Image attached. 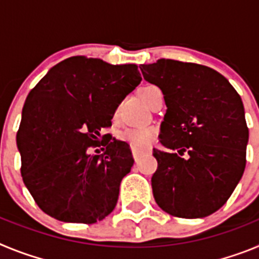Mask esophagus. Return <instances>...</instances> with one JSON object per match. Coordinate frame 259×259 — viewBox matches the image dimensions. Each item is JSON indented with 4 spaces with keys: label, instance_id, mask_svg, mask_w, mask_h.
I'll list each match as a JSON object with an SVG mask.
<instances>
[{
    "label": "esophagus",
    "instance_id": "obj_1",
    "mask_svg": "<svg viewBox=\"0 0 259 259\" xmlns=\"http://www.w3.org/2000/svg\"><path fill=\"white\" fill-rule=\"evenodd\" d=\"M131 150H132V154H134L135 159H137V158L140 157V155H143L144 153H150L149 148H144V149H139V148H136V146H134V145H131Z\"/></svg>",
    "mask_w": 259,
    "mask_h": 259
}]
</instances>
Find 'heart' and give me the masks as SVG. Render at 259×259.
Returning a JSON list of instances; mask_svg holds the SVG:
<instances>
[{"instance_id":"heart-1","label":"heart","mask_w":259,"mask_h":259,"mask_svg":"<svg viewBox=\"0 0 259 259\" xmlns=\"http://www.w3.org/2000/svg\"><path fill=\"white\" fill-rule=\"evenodd\" d=\"M158 89L154 85H146L140 89V96L146 104H149L150 96ZM155 135V128L152 125H131L125 127L124 130L119 132V139L123 141H127L131 145L135 146H145L152 143Z\"/></svg>"}]
</instances>
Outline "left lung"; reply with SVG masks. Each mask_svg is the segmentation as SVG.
<instances>
[{
    "mask_svg": "<svg viewBox=\"0 0 259 259\" xmlns=\"http://www.w3.org/2000/svg\"><path fill=\"white\" fill-rule=\"evenodd\" d=\"M146 81L163 93L166 114L153 196L178 218H203L221 209L241 179L249 130L241 97L223 75L206 66L158 59L141 65Z\"/></svg>",
    "mask_w": 259,
    "mask_h": 259,
    "instance_id": "left-lung-1",
    "label": "left lung"
}]
</instances>
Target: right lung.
Returning <instances> with one entry per match:
<instances>
[{"instance_id": "1", "label": "right lung", "mask_w": 259, "mask_h": 259, "mask_svg": "<svg viewBox=\"0 0 259 259\" xmlns=\"http://www.w3.org/2000/svg\"><path fill=\"white\" fill-rule=\"evenodd\" d=\"M141 81L136 65L71 57L52 67L27 96L17 145L23 182L38 207L62 222L96 223L113 211L122 179L134 166L130 145L101 128ZM100 146V145H98Z\"/></svg>"}]
</instances>
